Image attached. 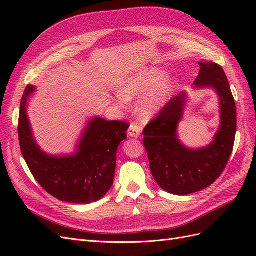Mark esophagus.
Here are the masks:
<instances>
[{"mask_svg": "<svg viewBox=\"0 0 256 256\" xmlns=\"http://www.w3.org/2000/svg\"><path fill=\"white\" fill-rule=\"evenodd\" d=\"M141 131H142L141 127H138V125H136V124H131L129 129H128V134H129L131 138H140Z\"/></svg>", "mask_w": 256, "mask_h": 256, "instance_id": "1", "label": "esophagus"}]
</instances>
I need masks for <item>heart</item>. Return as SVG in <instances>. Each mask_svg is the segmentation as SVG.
<instances>
[{"instance_id":"obj_1","label":"heart","mask_w":256,"mask_h":256,"mask_svg":"<svg viewBox=\"0 0 256 256\" xmlns=\"http://www.w3.org/2000/svg\"><path fill=\"white\" fill-rule=\"evenodd\" d=\"M168 74L164 69L154 67L127 76L118 86L116 106H125L126 102H131L145 92L136 106L138 115L142 120L154 118L171 102L180 88V82L176 79L166 80Z\"/></svg>"}]
</instances>
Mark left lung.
<instances>
[{
  "instance_id": "1",
  "label": "left lung",
  "mask_w": 256,
  "mask_h": 256,
  "mask_svg": "<svg viewBox=\"0 0 256 256\" xmlns=\"http://www.w3.org/2000/svg\"><path fill=\"white\" fill-rule=\"evenodd\" d=\"M200 72L193 88H210L219 98L220 126L212 143L190 148L178 138L188 92L170 102L143 131L154 180L164 191L187 196L209 187L226 168L236 134V104L226 72L214 62H198Z\"/></svg>"
}]
</instances>
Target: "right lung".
I'll list each match as a JSON object with an SVG mask.
<instances>
[{"label":"right lung","mask_w":256,"mask_h":256,"mask_svg":"<svg viewBox=\"0 0 256 256\" xmlns=\"http://www.w3.org/2000/svg\"><path fill=\"white\" fill-rule=\"evenodd\" d=\"M35 90L32 84L24 90L18 126L21 152L30 171L49 194L62 202H97L112 187L116 152L120 142L127 138L129 125L95 116L88 120L72 154H50L37 144L26 112Z\"/></svg>","instance_id":"1"}]
</instances>
